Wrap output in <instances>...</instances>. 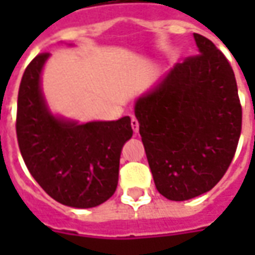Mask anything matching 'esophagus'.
Here are the masks:
<instances>
[{
	"label": "esophagus",
	"instance_id": "esophagus-1",
	"mask_svg": "<svg viewBox=\"0 0 255 255\" xmlns=\"http://www.w3.org/2000/svg\"><path fill=\"white\" fill-rule=\"evenodd\" d=\"M130 125H132L133 128V132L137 133L139 132V121L134 118V116H132V121H130Z\"/></svg>",
	"mask_w": 255,
	"mask_h": 255
}]
</instances>
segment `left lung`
Here are the masks:
<instances>
[{
	"instance_id": "8db88e82",
	"label": "left lung",
	"mask_w": 255,
	"mask_h": 255,
	"mask_svg": "<svg viewBox=\"0 0 255 255\" xmlns=\"http://www.w3.org/2000/svg\"><path fill=\"white\" fill-rule=\"evenodd\" d=\"M134 106L157 191L183 201L211 190L230 166L241 133L240 98L230 62L206 36Z\"/></svg>"
}]
</instances>
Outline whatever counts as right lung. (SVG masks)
Listing matches in <instances>:
<instances>
[{
    "label": "right lung",
    "mask_w": 255,
    "mask_h": 255,
    "mask_svg": "<svg viewBox=\"0 0 255 255\" xmlns=\"http://www.w3.org/2000/svg\"><path fill=\"white\" fill-rule=\"evenodd\" d=\"M49 54L26 66L16 106V139L25 164L46 194L61 204L89 209L112 197L121 152L132 137L130 118L78 125L54 118L45 106L39 78Z\"/></svg>",
    "instance_id": "1"
}]
</instances>
